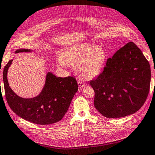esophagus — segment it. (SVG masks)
Segmentation results:
<instances>
[{
  "label": "esophagus",
  "mask_w": 155,
  "mask_h": 155,
  "mask_svg": "<svg viewBox=\"0 0 155 155\" xmlns=\"http://www.w3.org/2000/svg\"><path fill=\"white\" fill-rule=\"evenodd\" d=\"M78 85L79 88H83L84 86H85V84L82 83L81 81H78Z\"/></svg>",
  "instance_id": "obj_1"
}]
</instances>
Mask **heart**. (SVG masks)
Instances as JSON below:
<instances>
[{
    "label": "heart",
    "instance_id": "obj_1",
    "mask_svg": "<svg viewBox=\"0 0 155 155\" xmlns=\"http://www.w3.org/2000/svg\"><path fill=\"white\" fill-rule=\"evenodd\" d=\"M106 61V53L102 47L91 43H80L63 50L57 59V66H75L79 76L83 80L91 81L101 74Z\"/></svg>",
    "mask_w": 155,
    "mask_h": 155
}]
</instances>
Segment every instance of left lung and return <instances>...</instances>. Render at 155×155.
I'll use <instances>...</instances> for the list:
<instances>
[{
	"label": "left lung",
	"instance_id": "8db88e82",
	"mask_svg": "<svg viewBox=\"0 0 155 155\" xmlns=\"http://www.w3.org/2000/svg\"><path fill=\"white\" fill-rule=\"evenodd\" d=\"M150 77V64L140 49L133 42L124 45L107 60L102 73L90 82L96 109L107 118L134 114L147 98Z\"/></svg>",
	"mask_w": 155,
	"mask_h": 155
}]
</instances>
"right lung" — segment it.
Here are the masks:
<instances>
[{
  "mask_svg": "<svg viewBox=\"0 0 155 155\" xmlns=\"http://www.w3.org/2000/svg\"><path fill=\"white\" fill-rule=\"evenodd\" d=\"M31 53L30 49H18L15 53ZM13 59L10 60L3 71L6 98L11 110L17 116L31 123L50 125L59 121L69 109L72 99L78 91L74 78L57 77L47 73L45 82L41 92L35 97L24 98L18 96L10 87L7 74Z\"/></svg>",
  "mask_w": 155,
  "mask_h": 155,
  "instance_id": "1",
  "label": "right lung"
}]
</instances>
